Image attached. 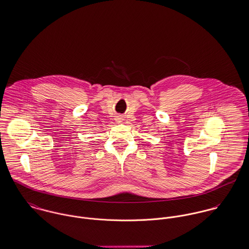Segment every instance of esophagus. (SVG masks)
<instances>
[{"label":"esophagus","mask_w":249,"mask_h":249,"mask_svg":"<svg viewBox=\"0 0 249 249\" xmlns=\"http://www.w3.org/2000/svg\"><path fill=\"white\" fill-rule=\"evenodd\" d=\"M118 122H121V120H122V118L121 117H117V119H116Z\"/></svg>","instance_id":"esophagus-1"}]
</instances>
